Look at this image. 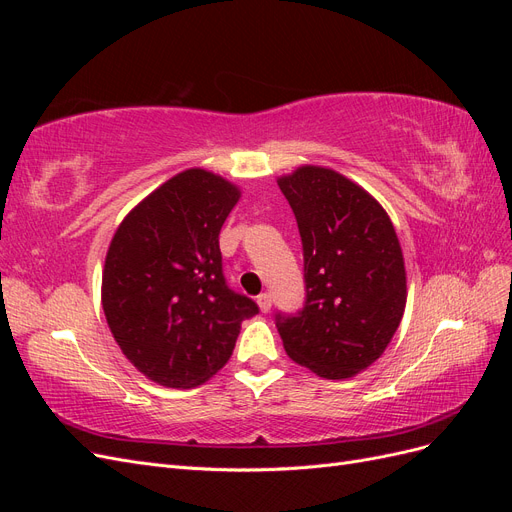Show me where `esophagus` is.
I'll list each match as a JSON object with an SVG mask.
<instances>
[{
  "instance_id": "34e87169",
  "label": "esophagus",
  "mask_w": 512,
  "mask_h": 512,
  "mask_svg": "<svg viewBox=\"0 0 512 512\" xmlns=\"http://www.w3.org/2000/svg\"><path fill=\"white\" fill-rule=\"evenodd\" d=\"M271 305H273L271 294H269V292H262L260 297H258V307H260V312H262V314H267L269 309H271Z\"/></svg>"
}]
</instances>
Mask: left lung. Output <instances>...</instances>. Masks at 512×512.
Masks as SVG:
<instances>
[{
    "mask_svg": "<svg viewBox=\"0 0 512 512\" xmlns=\"http://www.w3.org/2000/svg\"><path fill=\"white\" fill-rule=\"evenodd\" d=\"M280 190L303 245L305 303L275 314L292 361L320 378L359 374L389 346L406 307V269L389 215L331 168L301 166Z\"/></svg>",
    "mask_w": 512,
    "mask_h": 512,
    "instance_id": "obj_1",
    "label": "left lung"
}]
</instances>
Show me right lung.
I'll return each instance as SVG.
<instances>
[{"label": "right lung", "mask_w": 512, "mask_h": 512, "mask_svg": "<svg viewBox=\"0 0 512 512\" xmlns=\"http://www.w3.org/2000/svg\"><path fill=\"white\" fill-rule=\"evenodd\" d=\"M239 190L190 168L134 207L115 232L102 307L128 361L170 389L203 384L230 359L258 305L226 284L220 230Z\"/></svg>", "instance_id": "obj_1"}]
</instances>
